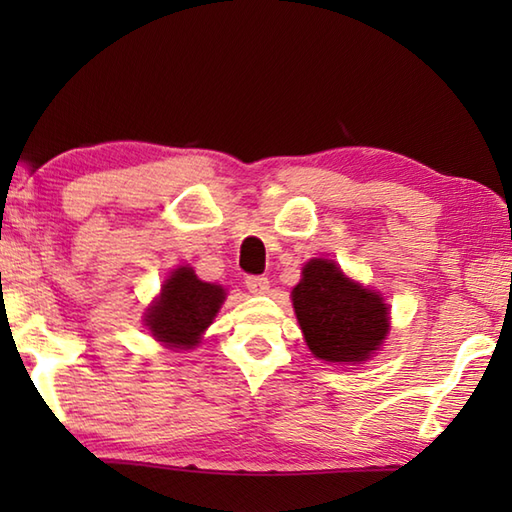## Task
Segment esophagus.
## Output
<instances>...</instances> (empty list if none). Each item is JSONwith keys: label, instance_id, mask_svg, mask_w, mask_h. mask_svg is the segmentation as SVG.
<instances>
[{"label": "esophagus", "instance_id": "34e87169", "mask_svg": "<svg viewBox=\"0 0 512 512\" xmlns=\"http://www.w3.org/2000/svg\"><path fill=\"white\" fill-rule=\"evenodd\" d=\"M244 284L250 292H253V295H264V292H268V288H270V281L266 277H259V275H248L244 279Z\"/></svg>", "mask_w": 512, "mask_h": 512}]
</instances>
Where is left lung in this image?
<instances>
[{
	"instance_id": "8db88e82",
	"label": "left lung",
	"mask_w": 512,
	"mask_h": 512,
	"mask_svg": "<svg viewBox=\"0 0 512 512\" xmlns=\"http://www.w3.org/2000/svg\"><path fill=\"white\" fill-rule=\"evenodd\" d=\"M292 306L310 352L328 363L358 365L389 334V308L378 292L347 277L332 259H310L292 288Z\"/></svg>"
}]
</instances>
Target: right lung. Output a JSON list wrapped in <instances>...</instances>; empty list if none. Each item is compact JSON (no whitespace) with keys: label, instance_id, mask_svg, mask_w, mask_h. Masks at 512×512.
Masks as SVG:
<instances>
[{"label":"right lung","instance_id":"right-lung-1","mask_svg":"<svg viewBox=\"0 0 512 512\" xmlns=\"http://www.w3.org/2000/svg\"><path fill=\"white\" fill-rule=\"evenodd\" d=\"M226 292L222 286L198 279L191 266L173 270L160 297L145 314V325L156 341L178 350H191L220 312Z\"/></svg>","mask_w":512,"mask_h":512}]
</instances>
